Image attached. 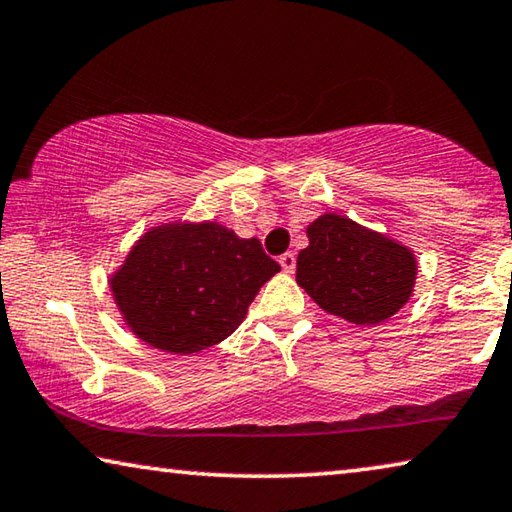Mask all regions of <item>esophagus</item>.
<instances>
[{
  "label": "esophagus",
  "mask_w": 512,
  "mask_h": 512,
  "mask_svg": "<svg viewBox=\"0 0 512 512\" xmlns=\"http://www.w3.org/2000/svg\"><path fill=\"white\" fill-rule=\"evenodd\" d=\"M280 266H282V271L285 273H294V269H296V255L294 253H285V255H280Z\"/></svg>",
  "instance_id": "1"
}]
</instances>
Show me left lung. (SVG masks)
Here are the masks:
<instances>
[{"label": "left lung", "mask_w": 512, "mask_h": 512, "mask_svg": "<svg viewBox=\"0 0 512 512\" xmlns=\"http://www.w3.org/2000/svg\"><path fill=\"white\" fill-rule=\"evenodd\" d=\"M310 246L296 259V282L321 310L355 326H378L408 303L417 257L387 234L339 214L307 225Z\"/></svg>", "instance_id": "left-lung-1"}]
</instances>
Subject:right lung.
I'll return each mask as SVG.
<instances>
[{
	"instance_id": "right-lung-1",
	"label": "right lung",
	"mask_w": 512,
	"mask_h": 512,
	"mask_svg": "<svg viewBox=\"0 0 512 512\" xmlns=\"http://www.w3.org/2000/svg\"><path fill=\"white\" fill-rule=\"evenodd\" d=\"M278 271L259 239H241L216 221H184L150 227L109 287L141 342L191 355L230 337Z\"/></svg>"
}]
</instances>
